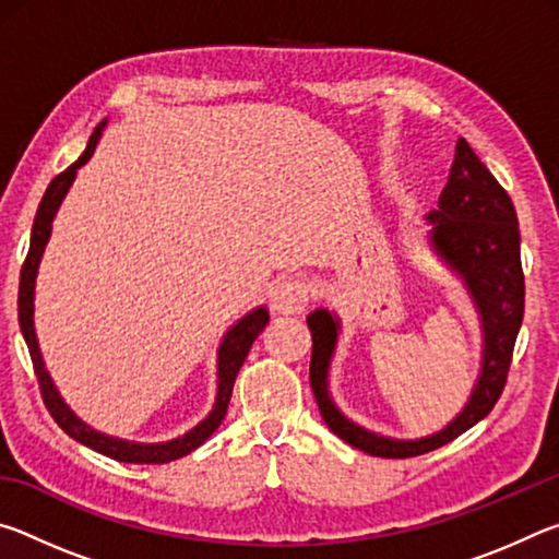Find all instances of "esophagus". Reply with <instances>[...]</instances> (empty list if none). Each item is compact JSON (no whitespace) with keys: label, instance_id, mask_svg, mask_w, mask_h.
I'll return each mask as SVG.
<instances>
[{"label":"esophagus","instance_id":"esophagus-1","mask_svg":"<svg viewBox=\"0 0 559 559\" xmlns=\"http://www.w3.org/2000/svg\"><path fill=\"white\" fill-rule=\"evenodd\" d=\"M308 306V286L298 278H281L271 290V308L276 316H298Z\"/></svg>","mask_w":559,"mask_h":559}]
</instances>
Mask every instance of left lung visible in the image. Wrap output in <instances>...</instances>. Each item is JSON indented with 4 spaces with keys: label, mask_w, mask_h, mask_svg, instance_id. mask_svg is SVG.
Instances as JSON below:
<instances>
[{
    "label": "left lung",
    "mask_w": 559,
    "mask_h": 559,
    "mask_svg": "<svg viewBox=\"0 0 559 559\" xmlns=\"http://www.w3.org/2000/svg\"><path fill=\"white\" fill-rule=\"evenodd\" d=\"M427 224L429 249L466 288L484 337L480 370L468 402L447 427L419 439H392L347 419L330 396V365L337 349L340 318L328 308H316L306 318L313 335L310 386L318 409L335 437L370 456H421L476 427L503 392L513 345L523 323L525 278L520 266L515 206L463 138L456 143V155H453L449 182L439 197V206L427 214Z\"/></svg>",
    "instance_id": "left-lung-1"
}]
</instances>
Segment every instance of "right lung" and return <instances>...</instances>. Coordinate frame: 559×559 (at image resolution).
I'll use <instances>...</instances> for the list:
<instances>
[{
  "mask_svg": "<svg viewBox=\"0 0 559 559\" xmlns=\"http://www.w3.org/2000/svg\"><path fill=\"white\" fill-rule=\"evenodd\" d=\"M106 122L108 120H103L100 126L93 130L83 155L75 159L71 167H66L59 177H53V182L49 185V189H46L44 200L39 204V212H36V219L32 226L29 253H26V261L22 266V281H19V328H22L26 347H29L34 372L41 386L46 409L51 412L53 421L59 424L71 439L83 443V447L103 453V456H110L122 463H169L175 459L187 456V453H192L197 447H202V443L210 439L216 429H219V424L226 414V406H229V400H231L236 374H239L243 359L253 345V340H257L261 335V330L266 328L269 310L263 306L253 308L251 313H246L241 320H236V323L226 330V335L222 337V345L216 349V400H214L212 412L206 414L197 427L182 433V437L169 439V441H157V443L128 441V439L108 437V433L88 427L86 421L75 416V412L63 402L59 390H56L51 374L44 365L39 340H36V328H34V288H36V273H39L44 249L51 239L53 216L59 212L63 197L69 194L75 173H79V169L93 157V153H96V145L103 135Z\"/></svg>",
  "mask_w": 559,
  "mask_h": 559,
  "instance_id": "right-lung-1",
  "label": "right lung"
}]
</instances>
